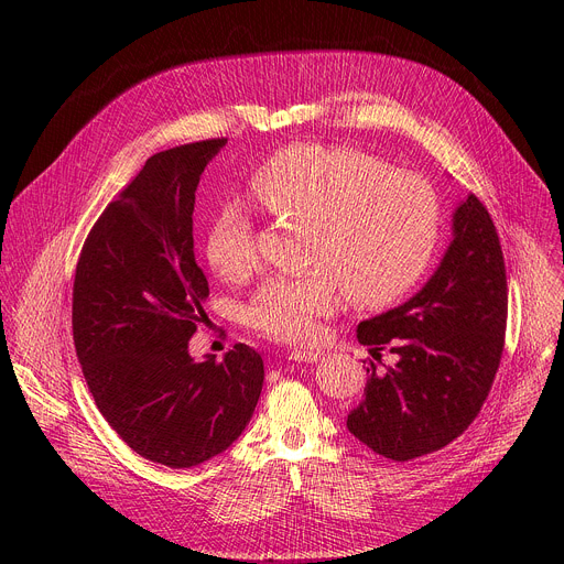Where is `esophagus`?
I'll return each instance as SVG.
<instances>
[{"mask_svg":"<svg viewBox=\"0 0 564 564\" xmlns=\"http://www.w3.org/2000/svg\"><path fill=\"white\" fill-rule=\"evenodd\" d=\"M321 357H324V352L314 350V348H294V350L290 352V359H292V361H305V364H314V361H318Z\"/></svg>","mask_w":564,"mask_h":564,"instance_id":"esophagus-1","label":"esophagus"}]
</instances>
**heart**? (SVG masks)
Returning <instances> with one entry per match:
<instances>
[{
	"mask_svg": "<svg viewBox=\"0 0 564 564\" xmlns=\"http://www.w3.org/2000/svg\"><path fill=\"white\" fill-rule=\"evenodd\" d=\"M252 192L274 218L310 225V270L270 279L246 307L248 326L274 341L316 339L344 290L359 307L399 301L426 274L440 243L435 189L357 149L314 142L281 149L252 174ZM205 257L229 283L259 272V240L243 203L231 198L218 207Z\"/></svg>",
	"mask_w": 564,
	"mask_h": 564,
	"instance_id": "1",
	"label": "heart"
}]
</instances>
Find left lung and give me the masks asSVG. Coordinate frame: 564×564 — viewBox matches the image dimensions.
Returning <instances> with one entry per match:
<instances>
[{"instance_id": "1", "label": "left lung", "mask_w": 564, "mask_h": 564, "mask_svg": "<svg viewBox=\"0 0 564 564\" xmlns=\"http://www.w3.org/2000/svg\"><path fill=\"white\" fill-rule=\"evenodd\" d=\"M507 310L500 236L489 209L470 194L453 216V243L431 281L404 305L359 324L357 339L375 361L348 431L394 462L457 440L491 392ZM383 349L395 355L394 365L380 361Z\"/></svg>"}]
</instances>
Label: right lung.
Listing matches in <instances>:
<instances>
[{"label":"right lung","mask_w":564,"mask_h":564,"mask_svg":"<svg viewBox=\"0 0 564 564\" xmlns=\"http://www.w3.org/2000/svg\"><path fill=\"white\" fill-rule=\"evenodd\" d=\"M225 142L151 155L75 265L73 344L96 406L131 451L170 468L198 466L243 433L265 377L246 344L223 361L189 357L209 296L194 254L196 187Z\"/></svg>","instance_id":"add662e5"}]
</instances>
